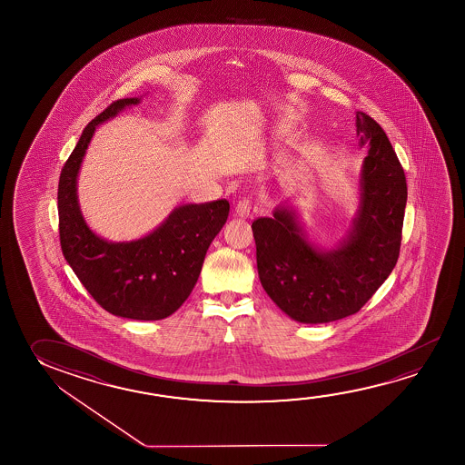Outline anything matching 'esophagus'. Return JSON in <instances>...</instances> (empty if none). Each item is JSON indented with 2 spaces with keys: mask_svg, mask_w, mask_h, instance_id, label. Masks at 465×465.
Returning a JSON list of instances; mask_svg holds the SVG:
<instances>
[{
  "mask_svg": "<svg viewBox=\"0 0 465 465\" xmlns=\"http://www.w3.org/2000/svg\"><path fill=\"white\" fill-rule=\"evenodd\" d=\"M235 213L242 219H248L252 215V201L248 198L240 199L236 203Z\"/></svg>",
  "mask_w": 465,
  "mask_h": 465,
  "instance_id": "obj_1",
  "label": "esophagus"
}]
</instances>
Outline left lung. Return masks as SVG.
Masks as SVG:
<instances>
[{
	"label": "left lung",
	"instance_id": "left-lung-1",
	"mask_svg": "<svg viewBox=\"0 0 465 465\" xmlns=\"http://www.w3.org/2000/svg\"><path fill=\"white\" fill-rule=\"evenodd\" d=\"M357 133L360 144H368L360 206L335 250L321 252L308 243L290 207L252 222L262 289L298 322H331L360 312L399 258L407 203L403 168L384 130L363 112H357Z\"/></svg>",
	"mask_w": 465,
	"mask_h": 465
}]
</instances>
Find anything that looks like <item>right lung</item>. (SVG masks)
Instances as JSON below:
<instances>
[{"instance_id": "1", "label": "right lung", "mask_w": 465, "mask_h": 465, "mask_svg": "<svg viewBox=\"0 0 465 465\" xmlns=\"http://www.w3.org/2000/svg\"><path fill=\"white\" fill-rule=\"evenodd\" d=\"M141 99H120L95 116L60 175L58 217L63 254L77 279L105 312L128 320L167 318L190 297L207 250L229 217L227 199L176 207L153 233L112 243L85 223L77 203V173L100 123Z\"/></svg>"}]
</instances>
